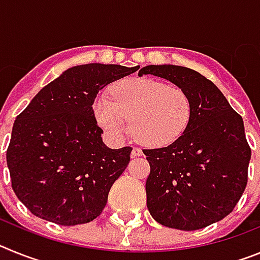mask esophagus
<instances>
[{
	"instance_id": "34e87169",
	"label": "esophagus",
	"mask_w": 260,
	"mask_h": 260,
	"mask_svg": "<svg viewBox=\"0 0 260 260\" xmlns=\"http://www.w3.org/2000/svg\"><path fill=\"white\" fill-rule=\"evenodd\" d=\"M143 155V152H142L141 148H138V147H134L132 151V156L133 157H135V156H142Z\"/></svg>"
}]
</instances>
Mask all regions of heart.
<instances>
[{"instance_id": "1", "label": "heart", "mask_w": 260, "mask_h": 260, "mask_svg": "<svg viewBox=\"0 0 260 260\" xmlns=\"http://www.w3.org/2000/svg\"><path fill=\"white\" fill-rule=\"evenodd\" d=\"M113 99L103 95L93 110L99 125L114 139L132 130L144 146L172 144L189 127L192 103L185 89L153 79H130L117 84Z\"/></svg>"}]
</instances>
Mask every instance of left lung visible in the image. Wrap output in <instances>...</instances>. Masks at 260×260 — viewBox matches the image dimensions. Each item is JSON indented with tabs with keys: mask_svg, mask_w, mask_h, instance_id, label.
I'll return each mask as SVG.
<instances>
[{
	"mask_svg": "<svg viewBox=\"0 0 260 260\" xmlns=\"http://www.w3.org/2000/svg\"><path fill=\"white\" fill-rule=\"evenodd\" d=\"M143 74L169 80L192 103L182 137L167 147L143 150L151 167L147 208L168 228H206L228 216L246 187L251 150L242 117L210 79L192 69L150 65L139 70Z\"/></svg>",
	"mask_w": 260,
	"mask_h": 260,
	"instance_id": "left-lung-1",
	"label": "left lung"
}]
</instances>
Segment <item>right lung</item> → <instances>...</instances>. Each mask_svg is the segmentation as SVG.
<instances>
[{
  "mask_svg": "<svg viewBox=\"0 0 260 260\" xmlns=\"http://www.w3.org/2000/svg\"><path fill=\"white\" fill-rule=\"evenodd\" d=\"M138 69L70 68L17 117L6 161L14 192L34 215L69 226L92 221L104 210L133 148L105 146L92 104L100 89Z\"/></svg>",
  "mask_w": 260,
  "mask_h": 260,
  "instance_id": "1",
  "label": "right lung"
}]
</instances>
